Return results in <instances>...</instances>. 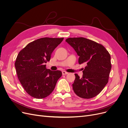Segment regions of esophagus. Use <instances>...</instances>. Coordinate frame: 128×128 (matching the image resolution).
<instances>
[{
    "mask_svg": "<svg viewBox=\"0 0 128 128\" xmlns=\"http://www.w3.org/2000/svg\"><path fill=\"white\" fill-rule=\"evenodd\" d=\"M62 75H67L68 74V72H65V71H62Z\"/></svg>",
    "mask_w": 128,
    "mask_h": 128,
    "instance_id": "esophagus-1",
    "label": "esophagus"
}]
</instances>
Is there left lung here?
<instances>
[{
	"label": "left lung",
	"instance_id": "obj_1",
	"mask_svg": "<svg viewBox=\"0 0 128 128\" xmlns=\"http://www.w3.org/2000/svg\"><path fill=\"white\" fill-rule=\"evenodd\" d=\"M66 42L79 56L78 63L87 65L82 78L75 74L72 84L77 96L90 99L97 96L108 82L112 65L110 56L103 45L84 37L68 38Z\"/></svg>",
	"mask_w": 128,
	"mask_h": 128
}]
</instances>
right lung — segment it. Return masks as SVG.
<instances>
[{
    "label": "right lung",
    "instance_id": "obj_1",
    "mask_svg": "<svg viewBox=\"0 0 128 128\" xmlns=\"http://www.w3.org/2000/svg\"><path fill=\"white\" fill-rule=\"evenodd\" d=\"M64 38L45 37L30 42L18 53L15 67L18 77L27 94L36 99H42L54 90L62 76L60 70L46 69L51 54Z\"/></svg>",
    "mask_w": 128,
    "mask_h": 128
}]
</instances>
